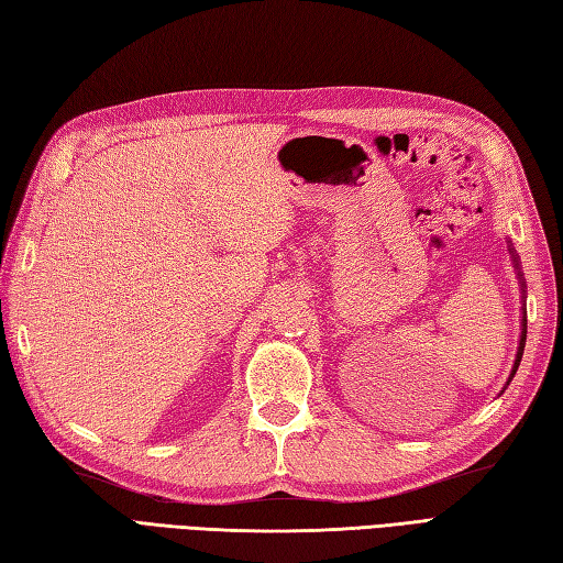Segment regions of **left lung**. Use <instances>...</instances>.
Wrapping results in <instances>:
<instances>
[{"label": "left lung", "instance_id": "1", "mask_svg": "<svg viewBox=\"0 0 563 563\" xmlns=\"http://www.w3.org/2000/svg\"><path fill=\"white\" fill-rule=\"evenodd\" d=\"M508 254H511L514 271H516V278H518V283H520V299H522V307H520V338H518V350H516L514 369H511V374H508V382H506V386L514 382V376H516V372H518V364H520V360H522V350H526V333H528V311H526V295H528V290H526V278H522L520 258H518V254H516V250H514V244H511V242H508ZM506 386H504V390H506Z\"/></svg>", "mask_w": 563, "mask_h": 563}]
</instances>
